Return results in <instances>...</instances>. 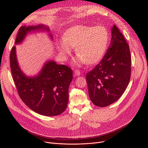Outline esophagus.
Returning a JSON list of instances; mask_svg holds the SVG:
<instances>
[{
  "label": "esophagus",
  "instance_id": "esophagus-1",
  "mask_svg": "<svg viewBox=\"0 0 148 148\" xmlns=\"http://www.w3.org/2000/svg\"><path fill=\"white\" fill-rule=\"evenodd\" d=\"M75 75H76V76H79L81 75V71H79V70H77V69H76V70H75Z\"/></svg>",
  "mask_w": 148,
  "mask_h": 148
}]
</instances>
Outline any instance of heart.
<instances>
[{
    "label": "heart",
    "instance_id": "1",
    "mask_svg": "<svg viewBox=\"0 0 148 148\" xmlns=\"http://www.w3.org/2000/svg\"><path fill=\"white\" fill-rule=\"evenodd\" d=\"M108 34L107 29L102 26L95 27L76 25L68 29L64 39L58 45L60 54L66 58L72 49L79 54L75 60L76 63L92 64L101 59L107 46Z\"/></svg>",
    "mask_w": 148,
    "mask_h": 148
}]
</instances>
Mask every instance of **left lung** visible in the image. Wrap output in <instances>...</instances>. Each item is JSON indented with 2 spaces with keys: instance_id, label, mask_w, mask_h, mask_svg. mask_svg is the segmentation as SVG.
<instances>
[{
  "instance_id": "left-lung-1",
  "label": "left lung",
  "mask_w": 148,
  "mask_h": 148,
  "mask_svg": "<svg viewBox=\"0 0 148 148\" xmlns=\"http://www.w3.org/2000/svg\"><path fill=\"white\" fill-rule=\"evenodd\" d=\"M131 62L129 44L114 25L110 45L106 54L86 74L89 96L94 105L107 107L121 97L130 81Z\"/></svg>"
}]
</instances>
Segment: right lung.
Masks as SVG:
<instances>
[{
	"label": "right lung",
	"mask_w": 148,
	"mask_h": 148,
	"mask_svg": "<svg viewBox=\"0 0 148 148\" xmlns=\"http://www.w3.org/2000/svg\"><path fill=\"white\" fill-rule=\"evenodd\" d=\"M32 31L49 32L50 29L42 24L22 26L17 34L15 44L22 42ZM49 36L53 39V36L50 34ZM10 65L18 95L29 108L45 116H58L64 112L69 100V86L73 79L71 67L50 60L45 63L37 76H27L18 65L15 47L11 49Z\"/></svg>",
	"instance_id": "right-lung-1"
}]
</instances>
